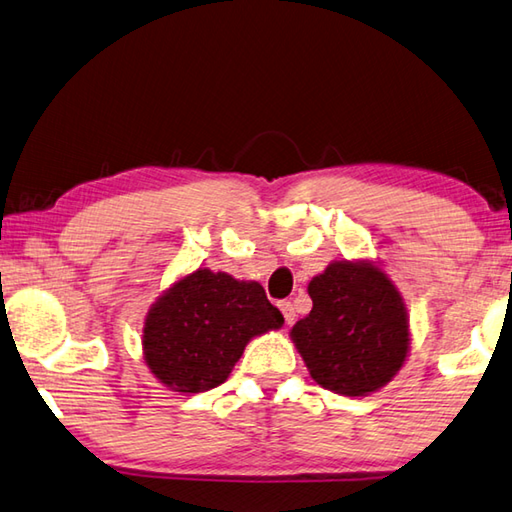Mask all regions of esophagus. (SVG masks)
<instances>
[{
	"mask_svg": "<svg viewBox=\"0 0 512 512\" xmlns=\"http://www.w3.org/2000/svg\"><path fill=\"white\" fill-rule=\"evenodd\" d=\"M278 307H281V312H283V316H285V323H287V325H292V323H294V318H296L294 305L289 303V301H283V303L278 305Z\"/></svg>",
	"mask_w": 512,
	"mask_h": 512,
	"instance_id": "1",
	"label": "esophagus"
}]
</instances>
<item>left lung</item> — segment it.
Here are the masks:
<instances>
[{"label": "left lung", "mask_w": 512, "mask_h": 512, "mask_svg": "<svg viewBox=\"0 0 512 512\" xmlns=\"http://www.w3.org/2000/svg\"><path fill=\"white\" fill-rule=\"evenodd\" d=\"M307 294L312 312L296 321L289 339L321 388L368 397L399 374L412 345L410 316L379 263L332 260Z\"/></svg>", "instance_id": "8db88e82"}]
</instances>
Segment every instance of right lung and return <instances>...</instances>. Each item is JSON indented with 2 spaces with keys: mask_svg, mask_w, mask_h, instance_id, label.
Instances as JSON below:
<instances>
[{
  "mask_svg": "<svg viewBox=\"0 0 512 512\" xmlns=\"http://www.w3.org/2000/svg\"><path fill=\"white\" fill-rule=\"evenodd\" d=\"M283 323L260 283L198 267L151 303L142 356L167 390L207 392L227 381L249 341Z\"/></svg>",
  "mask_w": 512,
  "mask_h": 512,
  "instance_id": "obj_1",
  "label": "right lung"
}]
</instances>
